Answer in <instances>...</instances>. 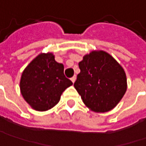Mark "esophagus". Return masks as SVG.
<instances>
[{
  "label": "esophagus",
  "instance_id": "esophagus-1",
  "mask_svg": "<svg viewBox=\"0 0 146 146\" xmlns=\"http://www.w3.org/2000/svg\"><path fill=\"white\" fill-rule=\"evenodd\" d=\"M70 80H71V81L74 83V82L76 81V76H74L73 77H71V78H70Z\"/></svg>",
  "mask_w": 146,
  "mask_h": 146
}]
</instances>
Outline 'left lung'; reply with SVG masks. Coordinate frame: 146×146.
I'll list each match as a JSON object with an SVG mask.
<instances>
[{"mask_svg": "<svg viewBox=\"0 0 146 146\" xmlns=\"http://www.w3.org/2000/svg\"><path fill=\"white\" fill-rule=\"evenodd\" d=\"M80 72L74 86L84 104L95 112L116 106L126 89V76L120 64L106 51H91L79 63Z\"/></svg>", "mask_w": 146, "mask_h": 146, "instance_id": "1", "label": "left lung"}]
</instances>
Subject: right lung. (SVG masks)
<instances>
[{
	"label": "right lung",
	"mask_w": 146,
	"mask_h": 146,
	"mask_svg": "<svg viewBox=\"0 0 146 146\" xmlns=\"http://www.w3.org/2000/svg\"><path fill=\"white\" fill-rule=\"evenodd\" d=\"M73 83L64 75V66L55 60L52 53L37 56L24 70L20 88L26 102L36 110L54 107L63 91Z\"/></svg>",
	"instance_id": "obj_1"
}]
</instances>
